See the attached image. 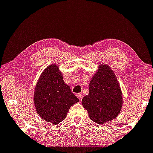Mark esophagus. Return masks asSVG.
Returning <instances> with one entry per match:
<instances>
[{"label": "esophagus", "instance_id": "esophagus-1", "mask_svg": "<svg viewBox=\"0 0 153 153\" xmlns=\"http://www.w3.org/2000/svg\"><path fill=\"white\" fill-rule=\"evenodd\" d=\"M77 97H78L79 100L81 101V100H82V97H83V95L81 93H78V94H77Z\"/></svg>", "mask_w": 153, "mask_h": 153}]
</instances>
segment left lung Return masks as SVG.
I'll use <instances>...</instances> for the list:
<instances>
[{
    "label": "left lung",
    "mask_w": 153,
    "mask_h": 153,
    "mask_svg": "<svg viewBox=\"0 0 153 153\" xmlns=\"http://www.w3.org/2000/svg\"><path fill=\"white\" fill-rule=\"evenodd\" d=\"M89 94L82 104L97 123L113 121L121 112L123 95L114 72L108 65L100 64L89 85Z\"/></svg>",
    "instance_id": "obj_1"
}]
</instances>
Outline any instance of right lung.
Returning <instances> with one entry per match:
<instances>
[{
  "label": "right lung",
  "instance_id": "obj_1",
  "mask_svg": "<svg viewBox=\"0 0 153 153\" xmlns=\"http://www.w3.org/2000/svg\"><path fill=\"white\" fill-rule=\"evenodd\" d=\"M79 102L63 81L56 64L44 69L36 82L34 93L36 111L42 119L58 124L66 117L71 106Z\"/></svg>",
  "mask_w": 153,
  "mask_h": 153
}]
</instances>
